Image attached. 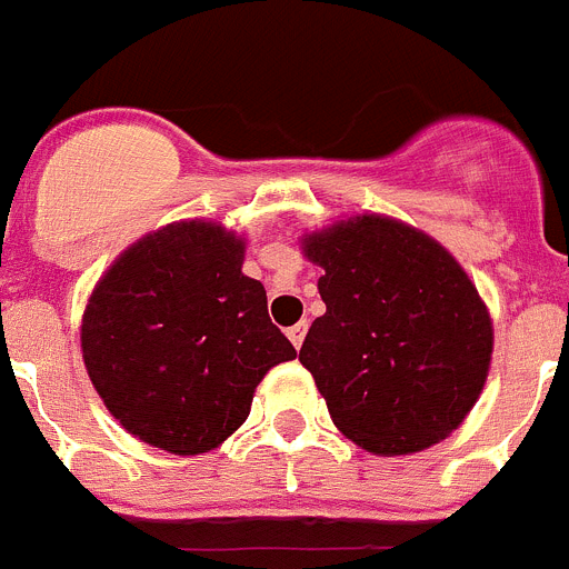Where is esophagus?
<instances>
[{"instance_id":"obj_1","label":"esophagus","mask_w":569,"mask_h":569,"mask_svg":"<svg viewBox=\"0 0 569 569\" xmlns=\"http://www.w3.org/2000/svg\"><path fill=\"white\" fill-rule=\"evenodd\" d=\"M305 333H308V321H299V325H293V328L288 330V339L293 341L296 350H299L301 341H305Z\"/></svg>"}]
</instances>
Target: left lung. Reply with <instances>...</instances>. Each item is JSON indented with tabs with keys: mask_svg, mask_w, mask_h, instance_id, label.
<instances>
[{
	"mask_svg": "<svg viewBox=\"0 0 569 569\" xmlns=\"http://www.w3.org/2000/svg\"><path fill=\"white\" fill-rule=\"evenodd\" d=\"M325 270V316L299 361L330 419L367 453L407 456L439 445L485 390L492 319L453 253L433 236L361 213L301 236Z\"/></svg>",
	"mask_w": 569,
	"mask_h": 569,
	"instance_id": "1",
	"label": "left lung"
}]
</instances>
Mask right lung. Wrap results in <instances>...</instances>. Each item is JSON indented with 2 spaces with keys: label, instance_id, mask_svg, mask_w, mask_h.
<instances>
[{
  "label": "right lung",
  "instance_id": "1",
  "mask_svg": "<svg viewBox=\"0 0 569 569\" xmlns=\"http://www.w3.org/2000/svg\"><path fill=\"white\" fill-rule=\"evenodd\" d=\"M244 239L182 219L116 256L82 313V359L99 399L139 441L176 456L222 445L250 416L270 367L296 350L241 273Z\"/></svg>",
  "mask_w": 569,
  "mask_h": 569
}]
</instances>
